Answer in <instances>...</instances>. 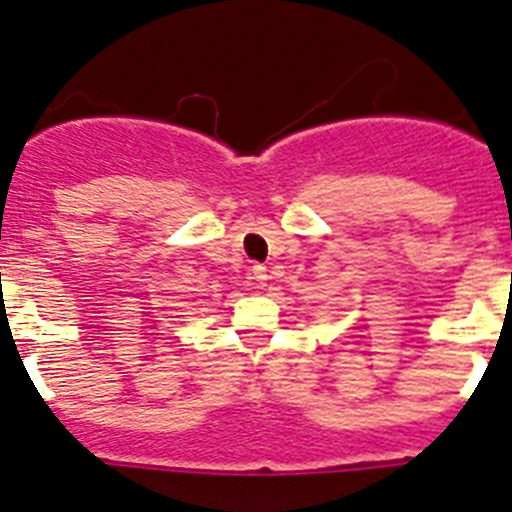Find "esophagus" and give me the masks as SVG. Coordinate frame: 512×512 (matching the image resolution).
<instances>
[{"label":"esophagus","instance_id":"esophagus-1","mask_svg":"<svg viewBox=\"0 0 512 512\" xmlns=\"http://www.w3.org/2000/svg\"><path fill=\"white\" fill-rule=\"evenodd\" d=\"M252 278L257 280V285H262L267 280V267L265 265H252Z\"/></svg>","mask_w":512,"mask_h":512}]
</instances>
